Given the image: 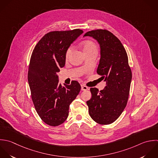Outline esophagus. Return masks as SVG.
Segmentation results:
<instances>
[{"label":"esophagus","instance_id":"34e87169","mask_svg":"<svg viewBox=\"0 0 158 158\" xmlns=\"http://www.w3.org/2000/svg\"><path fill=\"white\" fill-rule=\"evenodd\" d=\"M87 89H88V87L87 86H85L84 84H81V90L82 91L87 90Z\"/></svg>","mask_w":158,"mask_h":158}]
</instances>
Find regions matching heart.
<instances>
[{"label": "heart", "mask_w": 158, "mask_h": 158, "mask_svg": "<svg viewBox=\"0 0 158 158\" xmlns=\"http://www.w3.org/2000/svg\"><path fill=\"white\" fill-rule=\"evenodd\" d=\"M82 50L84 54H89L92 53H97L98 52V48L97 45L91 40H85L82 44ZM73 50V47L72 46L69 47L66 51L65 53V59L68 60L71 56Z\"/></svg>", "instance_id": "b5f03b06"}]
</instances>
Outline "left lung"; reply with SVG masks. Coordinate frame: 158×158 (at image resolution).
<instances>
[{
  "instance_id": "left-lung-1",
  "label": "left lung",
  "mask_w": 158,
  "mask_h": 158,
  "mask_svg": "<svg viewBox=\"0 0 158 158\" xmlns=\"http://www.w3.org/2000/svg\"><path fill=\"white\" fill-rule=\"evenodd\" d=\"M97 40L100 47V60L97 73L106 81L102 90L90 88L92 98L87 102L89 113L97 123H114L126 108L130 92L132 71L127 52L119 39L106 29L86 32Z\"/></svg>"
}]
</instances>
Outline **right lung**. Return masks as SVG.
Masks as SVG:
<instances>
[{"label": "right lung", "mask_w": 158, "mask_h": 158, "mask_svg": "<svg viewBox=\"0 0 158 158\" xmlns=\"http://www.w3.org/2000/svg\"><path fill=\"white\" fill-rule=\"evenodd\" d=\"M82 32L80 29L49 32L32 51L27 74L31 98L40 119L50 126L66 121L69 105L81 90L76 81L63 87L57 73L65 64L66 50Z\"/></svg>", "instance_id": "add662e5"}]
</instances>
